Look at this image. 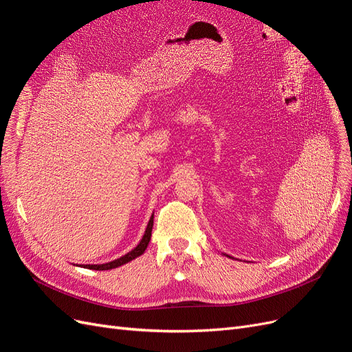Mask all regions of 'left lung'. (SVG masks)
Here are the masks:
<instances>
[{
    "label": "left lung",
    "instance_id": "8db88e82",
    "mask_svg": "<svg viewBox=\"0 0 352 352\" xmlns=\"http://www.w3.org/2000/svg\"><path fill=\"white\" fill-rule=\"evenodd\" d=\"M228 257H230V255H228ZM230 258H232V257H230Z\"/></svg>",
    "mask_w": 352,
    "mask_h": 352
}]
</instances>
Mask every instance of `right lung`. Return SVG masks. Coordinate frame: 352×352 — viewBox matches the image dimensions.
Returning <instances> with one entry per match:
<instances>
[{"mask_svg": "<svg viewBox=\"0 0 352 352\" xmlns=\"http://www.w3.org/2000/svg\"><path fill=\"white\" fill-rule=\"evenodd\" d=\"M153 225H154V214L151 216L150 221H148V226L145 229V233L144 236L141 239V242L136 245V247L131 251L127 252L126 255H123V257L117 258V260H113L110 263H105V264H82L83 269H92V270H111V269H116L119 267V265H123L126 263H129L132 260H135L136 257H140V255L144 254V251L146 250L148 243H150V239H151V232H153Z\"/></svg>", "mask_w": 352, "mask_h": 352, "instance_id": "1", "label": "right lung"}]
</instances>
